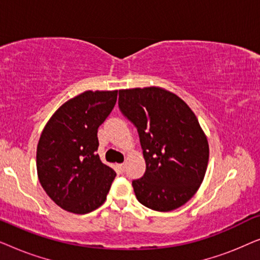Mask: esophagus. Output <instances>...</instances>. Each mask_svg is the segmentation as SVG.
<instances>
[{
	"mask_svg": "<svg viewBox=\"0 0 260 260\" xmlns=\"http://www.w3.org/2000/svg\"><path fill=\"white\" fill-rule=\"evenodd\" d=\"M118 169L120 173H123L124 170H125V165H124V163H120V165H118Z\"/></svg>",
	"mask_w": 260,
	"mask_h": 260,
	"instance_id": "34e87169",
	"label": "esophagus"
}]
</instances>
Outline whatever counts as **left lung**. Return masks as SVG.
Returning a JSON list of instances; mask_svg holds the SVG:
<instances>
[{"mask_svg": "<svg viewBox=\"0 0 260 260\" xmlns=\"http://www.w3.org/2000/svg\"><path fill=\"white\" fill-rule=\"evenodd\" d=\"M118 108L136 126L147 166L133 181L137 200L158 212L181 207L197 193L208 165V142L197 116L159 87L120 90Z\"/></svg>", "mask_w": 260, "mask_h": 260, "instance_id": "8db88e82", "label": "left lung"}]
</instances>
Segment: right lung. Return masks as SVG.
<instances>
[{"label":"right lung","instance_id":"add662e5","mask_svg":"<svg viewBox=\"0 0 260 260\" xmlns=\"http://www.w3.org/2000/svg\"><path fill=\"white\" fill-rule=\"evenodd\" d=\"M118 91H86L56 110L37 149L38 176L56 205L86 214L104 204L115 170L101 161L98 127L116 104Z\"/></svg>","mask_w":260,"mask_h":260}]
</instances>
